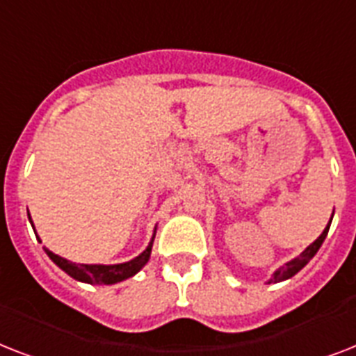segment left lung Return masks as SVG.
I'll return each mask as SVG.
<instances>
[{
    "instance_id": "left-lung-1",
    "label": "left lung",
    "mask_w": 356,
    "mask_h": 356,
    "mask_svg": "<svg viewBox=\"0 0 356 356\" xmlns=\"http://www.w3.org/2000/svg\"><path fill=\"white\" fill-rule=\"evenodd\" d=\"M331 222H332V218H331ZM329 227H331V223H327V227L323 229V233H321L320 236L316 238L314 242L310 243L309 248L305 249L303 253L299 254V257H296V259H293V260H290V262H286V264H284V266H281V268H279V270H277L275 273L271 275V279H270V281H268V284H270V282L286 281V279H290V277L296 275V273H298L299 270H303L305 266H307L310 262V259H312V257H314V254L318 253V249L321 248V243H323V240H325L327 233H329Z\"/></svg>"
}]
</instances>
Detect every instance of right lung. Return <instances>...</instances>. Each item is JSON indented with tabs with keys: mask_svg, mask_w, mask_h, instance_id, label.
Listing matches in <instances>:
<instances>
[{
	"mask_svg": "<svg viewBox=\"0 0 356 356\" xmlns=\"http://www.w3.org/2000/svg\"><path fill=\"white\" fill-rule=\"evenodd\" d=\"M33 229H35V225H33ZM153 240H155V234L151 238L149 245L138 257H134L133 260L123 262V264H75V262H70V260L58 257L49 249H46V253L60 270L66 271L70 277H74L75 281L88 282V284H114V282L125 281L129 277L136 275L147 264V260L151 257V248H153Z\"/></svg>",
	"mask_w": 356,
	"mask_h": 356,
	"instance_id": "right-lung-1",
	"label": "right lung"
}]
</instances>
